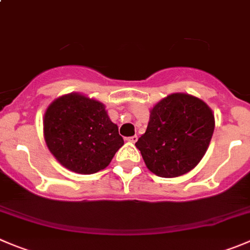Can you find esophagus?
Segmentation results:
<instances>
[{
	"instance_id": "1",
	"label": "esophagus",
	"mask_w": 250,
	"mask_h": 250,
	"mask_svg": "<svg viewBox=\"0 0 250 250\" xmlns=\"http://www.w3.org/2000/svg\"><path fill=\"white\" fill-rule=\"evenodd\" d=\"M125 141L129 142V143H136L137 141H138V136H132V137H128V138H125Z\"/></svg>"
}]
</instances>
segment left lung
I'll return each instance as SVG.
<instances>
[{
	"label": "left lung",
	"instance_id": "obj_1",
	"mask_svg": "<svg viewBox=\"0 0 250 250\" xmlns=\"http://www.w3.org/2000/svg\"><path fill=\"white\" fill-rule=\"evenodd\" d=\"M214 114L199 97L167 95L150 109L146 133L136 143L146 167L160 178L191 171L208 149Z\"/></svg>",
	"mask_w": 250,
	"mask_h": 250
}]
</instances>
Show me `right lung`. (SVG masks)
<instances>
[{
	"mask_svg": "<svg viewBox=\"0 0 250 250\" xmlns=\"http://www.w3.org/2000/svg\"><path fill=\"white\" fill-rule=\"evenodd\" d=\"M43 133L55 159L70 171L83 175L108 167L125 144L104 104L79 92L62 95L49 104Z\"/></svg>",
	"mask_w": 250,
	"mask_h": 250,
	"instance_id": "1",
	"label": "right lung"
}]
</instances>
